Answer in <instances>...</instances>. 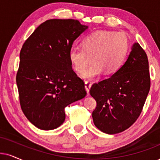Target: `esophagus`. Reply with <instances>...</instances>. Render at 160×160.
<instances>
[{
	"instance_id": "34e87169",
	"label": "esophagus",
	"mask_w": 160,
	"mask_h": 160,
	"mask_svg": "<svg viewBox=\"0 0 160 160\" xmlns=\"http://www.w3.org/2000/svg\"><path fill=\"white\" fill-rule=\"evenodd\" d=\"M92 87V82L90 81H86L85 82V88H86V90L87 93H88V95L89 94V90Z\"/></svg>"
}]
</instances>
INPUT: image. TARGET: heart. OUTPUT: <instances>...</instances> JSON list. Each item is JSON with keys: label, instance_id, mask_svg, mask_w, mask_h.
<instances>
[{"label": "heart", "instance_id": "b5f03b06", "mask_svg": "<svg viewBox=\"0 0 160 160\" xmlns=\"http://www.w3.org/2000/svg\"><path fill=\"white\" fill-rule=\"evenodd\" d=\"M82 48H72L68 58L73 68L79 73L92 62L95 63L81 77L92 80L105 72L106 74L117 72L122 66L128 49V40L122 32L97 31L82 40Z\"/></svg>", "mask_w": 160, "mask_h": 160}]
</instances>
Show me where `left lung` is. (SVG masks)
I'll use <instances>...</instances> for the list:
<instances>
[{"label":"left lung","instance_id":"left-lung-1","mask_svg":"<svg viewBox=\"0 0 160 160\" xmlns=\"http://www.w3.org/2000/svg\"><path fill=\"white\" fill-rule=\"evenodd\" d=\"M150 86L146 53L134 43L120 69L91 88L90 94L97 101L92 112L95 126L108 134L128 128L142 112Z\"/></svg>","mask_w":160,"mask_h":160}]
</instances>
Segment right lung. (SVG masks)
I'll return each mask as SVG.
<instances>
[{
	"instance_id": "right-lung-1",
	"label": "right lung",
	"mask_w": 160,
	"mask_h": 160,
	"mask_svg": "<svg viewBox=\"0 0 160 160\" xmlns=\"http://www.w3.org/2000/svg\"><path fill=\"white\" fill-rule=\"evenodd\" d=\"M88 28L77 20H48L22 46L16 76L20 103L37 128H58L65 121L66 107L86 97L84 82L72 69L68 52Z\"/></svg>"
}]
</instances>
